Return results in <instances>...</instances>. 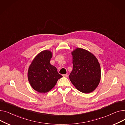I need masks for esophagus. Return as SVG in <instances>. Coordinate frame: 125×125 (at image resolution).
Wrapping results in <instances>:
<instances>
[{"instance_id":"34e87169","label":"esophagus","mask_w":125,"mask_h":125,"mask_svg":"<svg viewBox=\"0 0 125 125\" xmlns=\"http://www.w3.org/2000/svg\"><path fill=\"white\" fill-rule=\"evenodd\" d=\"M62 76H63V77H65V78H68V74H63Z\"/></svg>"}]
</instances>
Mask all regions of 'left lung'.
<instances>
[{"label": "left lung", "instance_id": "left-lung-1", "mask_svg": "<svg viewBox=\"0 0 125 125\" xmlns=\"http://www.w3.org/2000/svg\"><path fill=\"white\" fill-rule=\"evenodd\" d=\"M73 70L69 78L72 83L80 92L88 93L98 86L101 70L98 60L89 51L78 48L72 52Z\"/></svg>", "mask_w": 125, "mask_h": 125}]
</instances>
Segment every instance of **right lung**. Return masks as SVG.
Instances as JSON below:
<instances>
[{"label": "right lung", "mask_w": 125, "mask_h": 125, "mask_svg": "<svg viewBox=\"0 0 125 125\" xmlns=\"http://www.w3.org/2000/svg\"><path fill=\"white\" fill-rule=\"evenodd\" d=\"M52 53L49 50L41 51L37 55L29 68L28 80L33 88L45 93L54 87L57 80L62 77L56 68L50 64Z\"/></svg>", "instance_id": "add662e5"}]
</instances>
